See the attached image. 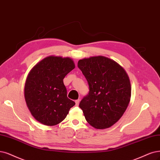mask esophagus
<instances>
[{"label":"esophagus","instance_id":"obj_1","mask_svg":"<svg viewBox=\"0 0 160 160\" xmlns=\"http://www.w3.org/2000/svg\"><path fill=\"white\" fill-rule=\"evenodd\" d=\"M75 103H76V105L78 106L79 105V103H80V99H77L75 101Z\"/></svg>","mask_w":160,"mask_h":160}]
</instances>
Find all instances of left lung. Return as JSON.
I'll return each mask as SVG.
<instances>
[{
	"label": "left lung",
	"instance_id": "8db88e82",
	"mask_svg": "<svg viewBox=\"0 0 160 160\" xmlns=\"http://www.w3.org/2000/svg\"><path fill=\"white\" fill-rule=\"evenodd\" d=\"M78 67L90 89L79 105L86 120L97 129L111 127L121 119L131 99L128 74L117 62L103 56L82 59Z\"/></svg>",
	"mask_w": 160,
	"mask_h": 160
}]
</instances>
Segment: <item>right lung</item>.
Listing matches in <instances>:
<instances>
[{"label": "right lung", "mask_w": 160, "mask_h": 160, "mask_svg": "<svg viewBox=\"0 0 160 160\" xmlns=\"http://www.w3.org/2000/svg\"><path fill=\"white\" fill-rule=\"evenodd\" d=\"M75 68L72 58L49 56L28 74L24 97L32 116L41 124L54 126L62 122L75 102L67 98L63 79Z\"/></svg>", "instance_id": "obj_1"}]
</instances>
